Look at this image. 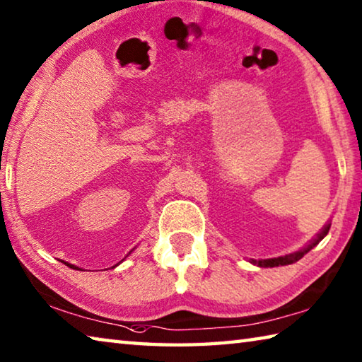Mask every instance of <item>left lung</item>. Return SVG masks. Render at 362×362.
<instances>
[{"mask_svg":"<svg viewBox=\"0 0 362 362\" xmlns=\"http://www.w3.org/2000/svg\"><path fill=\"white\" fill-rule=\"evenodd\" d=\"M331 228V223H327V225H325L323 228H321V231L317 234V238H313V240H310V244L305 245L304 248L298 250V252L294 253H290V255H285V256H279V258H269V259H252L250 262L252 264H256L259 267H277V266H286V264H293V262L299 261L302 256H304L305 253L310 252V250L318 244L320 240L325 239V235L327 234V231H329Z\"/></svg>","mask_w":362,"mask_h":362,"instance_id":"1","label":"left lung"}]
</instances>
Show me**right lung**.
I'll list each match as a JSON object with an SVG mask.
<instances>
[{"label": "right lung", "mask_w": 362, "mask_h": 362, "mask_svg": "<svg viewBox=\"0 0 362 362\" xmlns=\"http://www.w3.org/2000/svg\"><path fill=\"white\" fill-rule=\"evenodd\" d=\"M131 252H134V248H133V250H131ZM131 252H129L128 255H131ZM128 255H127V256H128ZM127 256H124V258H127ZM122 261H123V259H122ZM122 261H120V262H122ZM63 262H64V261H63ZM120 262H117V264H115V266H112V267H117L118 264H120ZM64 264H68V266H69V267H72V269H78V271H82V269H81V267H77V266H74V264H69V262H64Z\"/></svg>", "instance_id": "add662e5"}]
</instances>
